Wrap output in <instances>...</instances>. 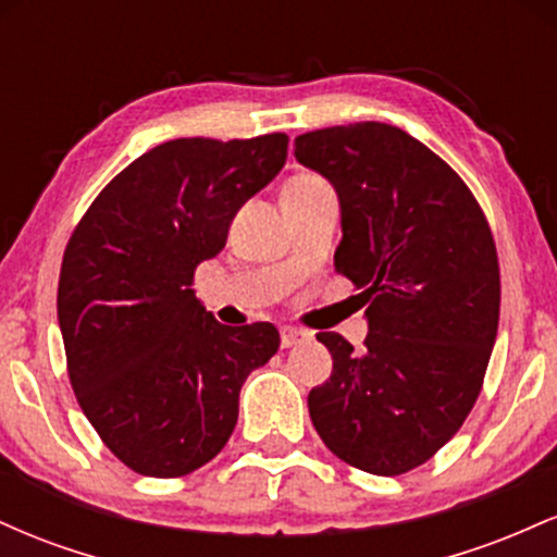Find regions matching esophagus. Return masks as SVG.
I'll return each mask as SVG.
<instances>
[{
	"instance_id": "esophagus-1",
	"label": "esophagus",
	"mask_w": 557,
	"mask_h": 557,
	"mask_svg": "<svg viewBox=\"0 0 557 557\" xmlns=\"http://www.w3.org/2000/svg\"><path fill=\"white\" fill-rule=\"evenodd\" d=\"M306 337V332H300L296 327H283L280 330V343H283V348H293V345L300 343Z\"/></svg>"
}]
</instances>
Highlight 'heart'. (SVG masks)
Returning <instances> with one entry per match:
<instances>
[{
  "instance_id": "b5f03b06",
  "label": "heart",
  "mask_w": 557,
  "mask_h": 557,
  "mask_svg": "<svg viewBox=\"0 0 557 557\" xmlns=\"http://www.w3.org/2000/svg\"><path fill=\"white\" fill-rule=\"evenodd\" d=\"M290 183H319V177H314V175H300V177H293Z\"/></svg>"
}]
</instances>
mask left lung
<instances>
[{
    "label": "left lung",
    "mask_w": 557,
    "mask_h": 557,
    "mask_svg": "<svg viewBox=\"0 0 557 557\" xmlns=\"http://www.w3.org/2000/svg\"><path fill=\"white\" fill-rule=\"evenodd\" d=\"M296 159L335 188V270L369 324L363 350L317 335L332 374L309 393L311 421L345 463L406 474L461 430L482 389L500 317L487 220L461 177L395 125L304 133Z\"/></svg>",
    "instance_id": "8db88e82"
}]
</instances>
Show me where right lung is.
Returning <instances> with one entry per match:
<instances>
[{
	"label": "right lung",
	"mask_w": 557,
	"mask_h": 557,
	"mask_svg": "<svg viewBox=\"0 0 557 557\" xmlns=\"http://www.w3.org/2000/svg\"><path fill=\"white\" fill-rule=\"evenodd\" d=\"M285 159V133L159 144L96 196L67 243L57 317L70 382L138 474L183 476L212 461L235 430L243 382L277 354L274 324H220L190 283Z\"/></svg>",
	"instance_id": "add662e5"
}]
</instances>
